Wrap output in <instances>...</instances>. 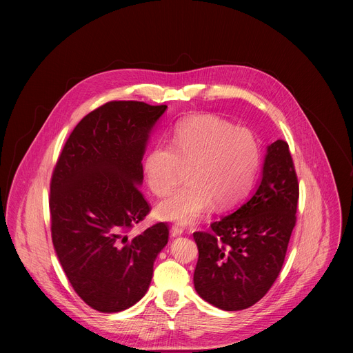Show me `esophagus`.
<instances>
[{"instance_id": "34e87169", "label": "esophagus", "mask_w": 353, "mask_h": 353, "mask_svg": "<svg viewBox=\"0 0 353 353\" xmlns=\"http://www.w3.org/2000/svg\"><path fill=\"white\" fill-rule=\"evenodd\" d=\"M183 233H184V228L183 226H180V225H173L172 226V234L173 236H180Z\"/></svg>"}]
</instances>
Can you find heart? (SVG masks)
Here are the masks:
<instances>
[{"label": "heart", "mask_w": 353, "mask_h": 353, "mask_svg": "<svg viewBox=\"0 0 353 353\" xmlns=\"http://www.w3.org/2000/svg\"><path fill=\"white\" fill-rule=\"evenodd\" d=\"M260 163V145L253 132L234 128L214 116H195L179 123L172 145L149 150L143 172L149 190L168 194L184 176L188 183L161 201L157 214L165 221L194 223L215 203L230 208L248 194Z\"/></svg>", "instance_id": "1"}]
</instances>
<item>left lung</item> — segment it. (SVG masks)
Returning <instances> with one entry per match:
<instances>
[{
  "mask_svg": "<svg viewBox=\"0 0 353 353\" xmlns=\"http://www.w3.org/2000/svg\"><path fill=\"white\" fill-rule=\"evenodd\" d=\"M299 181L289 145L267 149L263 179L243 205L194 232L196 293L218 309L237 312L256 305L276 281L296 225Z\"/></svg>",
  "mask_w": 353,
  "mask_h": 353,
  "instance_id": "obj_1",
  "label": "left lung"
}]
</instances>
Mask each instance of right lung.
<instances>
[{
	"label": "right lung",
	"instance_id": "1",
	"mask_svg": "<svg viewBox=\"0 0 353 353\" xmlns=\"http://www.w3.org/2000/svg\"><path fill=\"white\" fill-rule=\"evenodd\" d=\"M166 105L113 100L70 134L50 181L52 239L60 264L92 309L123 312L146 293L169 226L128 236L150 205L139 190L150 130Z\"/></svg>",
	"mask_w": 353,
	"mask_h": 353
}]
</instances>
